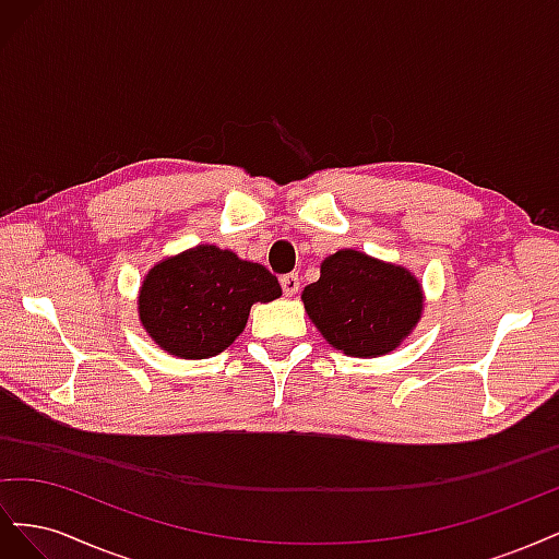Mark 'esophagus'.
<instances>
[{"mask_svg": "<svg viewBox=\"0 0 559 559\" xmlns=\"http://www.w3.org/2000/svg\"><path fill=\"white\" fill-rule=\"evenodd\" d=\"M280 282H282V289H284V294H286V296H294V294L298 292V286H300V280H298V275H296V273L284 275Z\"/></svg>", "mask_w": 559, "mask_h": 559, "instance_id": "esophagus-1", "label": "esophagus"}]
</instances>
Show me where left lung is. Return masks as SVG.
<instances>
[{"instance_id": "8db88e82", "label": "left lung", "mask_w": 559, "mask_h": 559, "mask_svg": "<svg viewBox=\"0 0 559 559\" xmlns=\"http://www.w3.org/2000/svg\"><path fill=\"white\" fill-rule=\"evenodd\" d=\"M319 333L347 357L373 359L396 349L421 317V284L401 265L341 249L302 292Z\"/></svg>"}]
</instances>
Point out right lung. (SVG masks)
Returning a JSON list of instances; mask_svg holds the SVG:
<instances>
[{"instance_id":"obj_1","label":"right lung","mask_w":559,"mask_h":559,"mask_svg":"<svg viewBox=\"0 0 559 559\" xmlns=\"http://www.w3.org/2000/svg\"><path fill=\"white\" fill-rule=\"evenodd\" d=\"M280 296L277 277L261 263L198 245L148 270L138 310L158 347L179 359H210L245 331L253 302Z\"/></svg>"}]
</instances>
